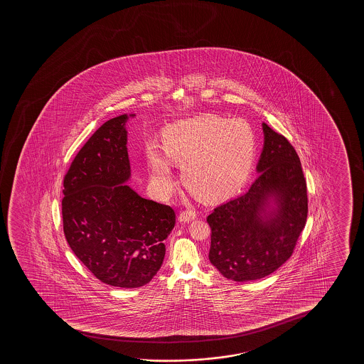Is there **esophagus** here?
I'll list each match as a JSON object with an SVG mask.
<instances>
[{
  "label": "esophagus",
  "instance_id": "esophagus-1",
  "mask_svg": "<svg viewBox=\"0 0 364 364\" xmlns=\"http://www.w3.org/2000/svg\"><path fill=\"white\" fill-rule=\"evenodd\" d=\"M195 218H196V213H195L194 210H185V211L180 213L178 220H179L180 223H190Z\"/></svg>",
  "mask_w": 364,
  "mask_h": 364
}]
</instances>
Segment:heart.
<instances>
[{
    "label": "heart",
    "instance_id": "heart-1",
    "mask_svg": "<svg viewBox=\"0 0 364 364\" xmlns=\"http://www.w3.org/2000/svg\"><path fill=\"white\" fill-rule=\"evenodd\" d=\"M163 148L165 155L154 144L145 149L150 173L160 189L168 193L174 186L169 157L181 166L190 190L203 199L218 200L236 193L249 178L256 135L246 120L204 115L169 127Z\"/></svg>",
    "mask_w": 364,
    "mask_h": 364
}]
</instances>
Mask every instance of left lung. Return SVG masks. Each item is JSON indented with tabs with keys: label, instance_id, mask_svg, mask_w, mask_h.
<instances>
[{
	"label": "left lung",
	"instance_id": "obj_1",
	"mask_svg": "<svg viewBox=\"0 0 364 364\" xmlns=\"http://www.w3.org/2000/svg\"><path fill=\"white\" fill-rule=\"evenodd\" d=\"M259 173L249 191L208 216L209 259L226 279L247 282L274 272L291 257L309 213L299 155L266 123Z\"/></svg>",
	"mask_w": 364,
	"mask_h": 364
}]
</instances>
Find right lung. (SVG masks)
Segmentation results:
<instances>
[{"label": "right lung", "instance_id": "1", "mask_svg": "<svg viewBox=\"0 0 364 364\" xmlns=\"http://www.w3.org/2000/svg\"><path fill=\"white\" fill-rule=\"evenodd\" d=\"M135 114H122L95 130L63 180L65 239L75 256L105 284L136 289L164 261V240L175 213L136 194L129 185L128 132Z\"/></svg>", "mask_w": 364, "mask_h": 364}]
</instances>
